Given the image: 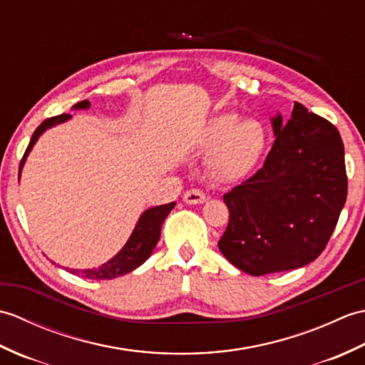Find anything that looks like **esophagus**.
I'll use <instances>...</instances> for the list:
<instances>
[{
  "label": "esophagus",
  "instance_id": "esophagus-1",
  "mask_svg": "<svg viewBox=\"0 0 365 365\" xmlns=\"http://www.w3.org/2000/svg\"><path fill=\"white\" fill-rule=\"evenodd\" d=\"M205 199H207L205 192H202V191L197 190V188L188 190V191L183 195V200H185V202H187V204H190V205L202 204V202H205Z\"/></svg>",
  "mask_w": 365,
  "mask_h": 365
}]
</instances>
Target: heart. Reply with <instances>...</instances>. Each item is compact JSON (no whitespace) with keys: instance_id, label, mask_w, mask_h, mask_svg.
Listing matches in <instances>:
<instances>
[{"instance_id":"obj_1","label":"heart","mask_w":365,"mask_h":365,"mask_svg":"<svg viewBox=\"0 0 365 365\" xmlns=\"http://www.w3.org/2000/svg\"><path fill=\"white\" fill-rule=\"evenodd\" d=\"M207 144L215 147L208 160V170L215 180L232 182L246 175L259 161L265 149L267 136L257 122L226 114L210 123Z\"/></svg>"}]
</instances>
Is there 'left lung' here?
Segmentation results:
<instances>
[{"mask_svg": "<svg viewBox=\"0 0 365 365\" xmlns=\"http://www.w3.org/2000/svg\"><path fill=\"white\" fill-rule=\"evenodd\" d=\"M276 141L263 166L222 196L229 224L218 242L232 265L252 276L294 269L327 247L345 205L344 143L327 119L294 102L273 118Z\"/></svg>", "mask_w": 365, "mask_h": 365, "instance_id": "obj_1", "label": "left lung"}]
</instances>
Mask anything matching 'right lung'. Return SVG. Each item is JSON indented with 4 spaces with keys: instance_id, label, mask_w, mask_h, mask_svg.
Wrapping results in <instances>:
<instances>
[{
    "instance_id": "add662e5",
    "label": "right lung",
    "mask_w": 365,
    "mask_h": 365,
    "mask_svg": "<svg viewBox=\"0 0 365 365\" xmlns=\"http://www.w3.org/2000/svg\"><path fill=\"white\" fill-rule=\"evenodd\" d=\"M89 105L91 103L88 100H83V102H78L73 108L75 110H86V108H89ZM71 118H72L71 114L54 115V118L45 119L41 125L36 128L33 138H31V141L26 147V152L20 161L19 177L21 173L23 163H25L28 153L31 152V149H33V145L36 144L38 136H41L46 128L58 125V123H63ZM174 205L175 202H170L165 205L152 207L149 210H145L141 215V218H139L133 234L130 235L125 246H123L111 260L103 263L102 267L92 268V269H71V273L81 276L84 279H92V281H103V279H115L119 276H123L130 273V271H133L135 268H138L139 265H143V263L150 257L153 247L157 246L163 222H165V220L168 218V215L170 213V210H173Z\"/></svg>"
}]
</instances>
